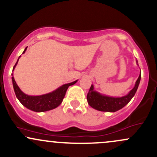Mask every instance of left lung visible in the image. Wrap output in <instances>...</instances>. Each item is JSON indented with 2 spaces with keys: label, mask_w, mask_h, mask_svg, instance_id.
Segmentation results:
<instances>
[{
  "label": "left lung",
  "mask_w": 157,
  "mask_h": 157,
  "mask_svg": "<svg viewBox=\"0 0 157 157\" xmlns=\"http://www.w3.org/2000/svg\"><path fill=\"white\" fill-rule=\"evenodd\" d=\"M136 63L138 62L136 61ZM138 65V64H137ZM141 80V73L136 82L135 86L128 94L122 97H110L101 94L97 91L94 90V86L92 85L87 94L88 104L94 109L101 112H110L114 113L125 106L130 101L132 97L135 95L139 82Z\"/></svg>",
  "instance_id": "1"
}]
</instances>
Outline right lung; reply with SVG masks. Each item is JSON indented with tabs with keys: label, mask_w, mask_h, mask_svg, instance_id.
Here are the masks:
<instances>
[{
	"label": "right lung",
	"mask_w": 157,
	"mask_h": 157,
	"mask_svg": "<svg viewBox=\"0 0 157 157\" xmlns=\"http://www.w3.org/2000/svg\"><path fill=\"white\" fill-rule=\"evenodd\" d=\"M27 48H25L23 53H25ZM20 57L21 56L18 57L16 63L13 67V71H14ZM12 75H13V74H12ZM12 80H13V89H14L15 95L21 102V104L27 109L34 112H37V113L49 111V110L55 109L57 106H59L63 102V100L65 97L68 88L77 82V80H75V81L70 82V83L64 84V85L61 86L58 89H56V90L48 93V94L39 96H32L25 94L21 90L20 88L18 87L16 82H15L14 77H12Z\"/></svg>",
	"instance_id": "1"
}]
</instances>
